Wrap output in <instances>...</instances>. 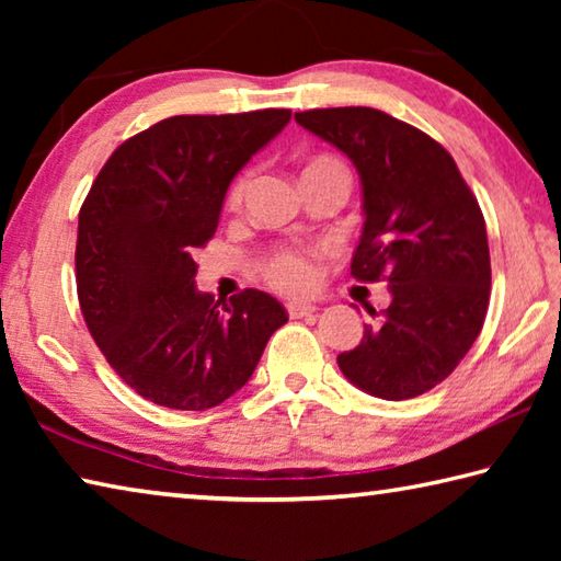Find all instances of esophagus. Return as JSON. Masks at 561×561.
<instances>
[{
	"label": "esophagus",
	"instance_id": "34e87169",
	"mask_svg": "<svg viewBox=\"0 0 561 561\" xmlns=\"http://www.w3.org/2000/svg\"><path fill=\"white\" fill-rule=\"evenodd\" d=\"M287 311H289L291 319H301V317L314 314L317 307H314V304H307V301H289Z\"/></svg>",
	"mask_w": 561,
	"mask_h": 561
}]
</instances>
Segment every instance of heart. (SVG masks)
<instances>
[{
	"label": "heart",
	"mask_w": 561,
	"mask_h": 561,
	"mask_svg": "<svg viewBox=\"0 0 561 561\" xmlns=\"http://www.w3.org/2000/svg\"><path fill=\"white\" fill-rule=\"evenodd\" d=\"M317 165H339L336 160L331 158H319L314 163L307 168H317ZM247 175L237 178L234 185L230 187V203H240L244 190H247ZM264 277L282 291L289 294H301L309 291L317 284V264H314V254L304 252V250H279L274 252L272 257L264 262Z\"/></svg>",
	"instance_id": "1"
}]
</instances>
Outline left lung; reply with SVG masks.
Returning a JSON list of instances; mask_svg holds the SVG:
<instances>
[{"mask_svg":"<svg viewBox=\"0 0 561 561\" xmlns=\"http://www.w3.org/2000/svg\"><path fill=\"white\" fill-rule=\"evenodd\" d=\"M294 121L356 165L364 232L351 260L360 282H388L391 304L339 354L360 391L415 398L445 381L478 339L490 304L485 217L453 156L408 123L366 106L314 108Z\"/></svg>","mask_w":561,"mask_h":561,"instance_id":"8db88e82","label":"left lung"}]
</instances>
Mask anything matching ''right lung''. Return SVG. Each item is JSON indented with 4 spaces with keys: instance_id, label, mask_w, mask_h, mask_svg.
Listing matches in <instances>:
<instances>
[{
    "instance_id": "add662e5",
    "label": "right lung",
    "mask_w": 561,
    "mask_h": 561,
    "mask_svg": "<svg viewBox=\"0 0 561 561\" xmlns=\"http://www.w3.org/2000/svg\"><path fill=\"white\" fill-rule=\"evenodd\" d=\"M291 111L173 116L121 144L79 213L76 289L113 371L146 401L205 411L250 381L287 311L244 289L197 291L193 252L217 230L232 178Z\"/></svg>"
}]
</instances>
